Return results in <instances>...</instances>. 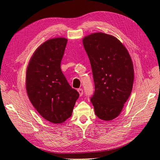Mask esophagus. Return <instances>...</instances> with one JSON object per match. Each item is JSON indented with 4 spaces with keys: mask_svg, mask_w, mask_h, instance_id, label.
Returning <instances> with one entry per match:
<instances>
[{
    "mask_svg": "<svg viewBox=\"0 0 160 160\" xmlns=\"http://www.w3.org/2000/svg\"><path fill=\"white\" fill-rule=\"evenodd\" d=\"M78 93L80 94V96H82V95H83L84 92H83V90H82V88H79V89H78Z\"/></svg>",
    "mask_w": 160,
    "mask_h": 160,
    "instance_id": "obj_1",
    "label": "esophagus"
}]
</instances>
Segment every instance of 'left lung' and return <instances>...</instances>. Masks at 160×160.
Masks as SVG:
<instances>
[{
  "mask_svg": "<svg viewBox=\"0 0 160 160\" xmlns=\"http://www.w3.org/2000/svg\"><path fill=\"white\" fill-rule=\"evenodd\" d=\"M89 57L95 92L90 98L100 119L111 121L121 113L131 93L134 68L131 56L113 35L99 32L83 39Z\"/></svg>",
  "mask_w": 160,
  "mask_h": 160,
  "instance_id": "1",
  "label": "left lung"
}]
</instances>
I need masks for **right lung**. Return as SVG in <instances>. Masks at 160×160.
Masks as SVG:
<instances>
[{"instance_id": "obj_1", "label": "right lung", "mask_w": 160, "mask_h": 160, "mask_svg": "<svg viewBox=\"0 0 160 160\" xmlns=\"http://www.w3.org/2000/svg\"><path fill=\"white\" fill-rule=\"evenodd\" d=\"M67 39L47 40L34 52L26 72V90L33 107L45 119L58 124L72 115L79 93L61 69Z\"/></svg>"}]
</instances>
